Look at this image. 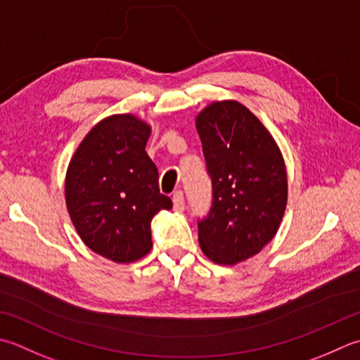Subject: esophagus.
Segmentation results:
<instances>
[{
  "label": "esophagus",
  "instance_id": "34e87169",
  "mask_svg": "<svg viewBox=\"0 0 360 360\" xmlns=\"http://www.w3.org/2000/svg\"><path fill=\"white\" fill-rule=\"evenodd\" d=\"M184 207H186L184 193H182L181 190H178V192L173 195V209L176 210V212H182V210H184Z\"/></svg>",
  "mask_w": 360,
  "mask_h": 360
}]
</instances>
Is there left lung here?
Returning a JSON list of instances; mask_svg holds the SVG:
<instances>
[{
	"mask_svg": "<svg viewBox=\"0 0 360 360\" xmlns=\"http://www.w3.org/2000/svg\"><path fill=\"white\" fill-rule=\"evenodd\" d=\"M212 207L198 221L204 255L220 265L252 257L269 243L287 206V172L269 129L243 104L215 101L196 117Z\"/></svg>",
	"mask_w": 360,
	"mask_h": 360,
	"instance_id": "left-lung-1",
	"label": "left lung"
}]
</instances>
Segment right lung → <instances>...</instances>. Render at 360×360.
<instances>
[{
	"label": "right lung",
	"instance_id": "1",
	"mask_svg": "<svg viewBox=\"0 0 360 360\" xmlns=\"http://www.w3.org/2000/svg\"><path fill=\"white\" fill-rule=\"evenodd\" d=\"M151 126L131 114L110 115L77 146L65 176V202L91 251L128 264L151 250V220L173 202L145 146Z\"/></svg>",
	"mask_w": 360,
	"mask_h": 360
}]
</instances>
